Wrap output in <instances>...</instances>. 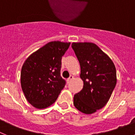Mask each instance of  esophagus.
<instances>
[{"mask_svg":"<svg viewBox=\"0 0 135 135\" xmlns=\"http://www.w3.org/2000/svg\"><path fill=\"white\" fill-rule=\"evenodd\" d=\"M74 79V76H70V77H69V78L68 80H67V81H68V83H70V82H71L72 80Z\"/></svg>","mask_w":135,"mask_h":135,"instance_id":"obj_1","label":"esophagus"}]
</instances>
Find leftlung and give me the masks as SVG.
Segmentation results:
<instances>
[{"label":"left lung","instance_id":"obj_1","mask_svg":"<svg viewBox=\"0 0 135 135\" xmlns=\"http://www.w3.org/2000/svg\"><path fill=\"white\" fill-rule=\"evenodd\" d=\"M71 47L79 61L83 81L82 89L74 96V105L84 114H93L107 104L115 88V65L93 42H73Z\"/></svg>","mask_w":135,"mask_h":135}]
</instances>
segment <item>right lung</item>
I'll return each mask as SVG.
<instances>
[{
	"instance_id": "1",
	"label": "right lung",
	"mask_w": 135,
	"mask_h": 135,
	"mask_svg": "<svg viewBox=\"0 0 135 135\" xmlns=\"http://www.w3.org/2000/svg\"><path fill=\"white\" fill-rule=\"evenodd\" d=\"M70 42L52 41L27 57L22 65L21 86L27 101L36 109L54 103L65 81L60 75L62 56Z\"/></svg>"
}]
</instances>
